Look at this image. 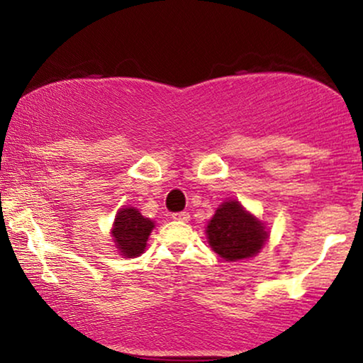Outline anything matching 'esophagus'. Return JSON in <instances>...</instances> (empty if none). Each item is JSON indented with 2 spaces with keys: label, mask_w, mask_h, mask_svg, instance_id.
<instances>
[{
  "label": "esophagus",
  "mask_w": 363,
  "mask_h": 363,
  "mask_svg": "<svg viewBox=\"0 0 363 363\" xmlns=\"http://www.w3.org/2000/svg\"><path fill=\"white\" fill-rule=\"evenodd\" d=\"M172 220H175V221H188L190 220V215H188L186 211H180V213H173L172 215Z\"/></svg>",
  "instance_id": "34e87169"
}]
</instances>
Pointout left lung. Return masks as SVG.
Listing matches in <instances>:
<instances>
[{
    "label": "left lung",
    "mask_w": 363,
    "mask_h": 363,
    "mask_svg": "<svg viewBox=\"0 0 363 363\" xmlns=\"http://www.w3.org/2000/svg\"><path fill=\"white\" fill-rule=\"evenodd\" d=\"M205 231L211 250L228 262L255 257L269 240L264 223L231 198L216 208Z\"/></svg>",
    "instance_id": "left-lung-1"
}]
</instances>
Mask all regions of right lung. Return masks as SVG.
<instances>
[{"label": "right lung", "instance_id": "1", "mask_svg": "<svg viewBox=\"0 0 363 363\" xmlns=\"http://www.w3.org/2000/svg\"><path fill=\"white\" fill-rule=\"evenodd\" d=\"M155 223L150 218H145L137 208L123 206L117 211L113 220L111 236L117 252L123 257H137L147 250L148 236Z\"/></svg>", "mask_w": 363, "mask_h": 363}]
</instances>
